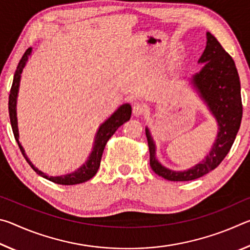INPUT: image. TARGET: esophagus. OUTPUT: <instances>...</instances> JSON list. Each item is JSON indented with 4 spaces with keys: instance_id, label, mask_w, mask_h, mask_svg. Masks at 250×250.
<instances>
[{
    "instance_id": "obj_1",
    "label": "esophagus",
    "mask_w": 250,
    "mask_h": 250,
    "mask_svg": "<svg viewBox=\"0 0 250 250\" xmlns=\"http://www.w3.org/2000/svg\"><path fill=\"white\" fill-rule=\"evenodd\" d=\"M145 111H146V107L142 104H135L133 105V115L135 117L141 116Z\"/></svg>"
}]
</instances>
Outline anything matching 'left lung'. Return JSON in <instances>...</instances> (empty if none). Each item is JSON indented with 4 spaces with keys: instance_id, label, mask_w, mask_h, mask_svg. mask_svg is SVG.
Here are the masks:
<instances>
[{
    "instance_id": "left-lung-1",
    "label": "left lung",
    "mask_w": 250,
    "mask_h": 250,
    "mask_svg": "<svg viewBox=\"0 0 250 250\" xmlns=\"http://www.w3.org/2000/svg\"><path fill=\"white\" fill-rule=\"evenodd\" d=\"M206 47L197 62L203 67L188 78V83L217 124L216 139L205 159L188 170L174 171L166 167L156 158L155 142L150 129L146 126L151 168L168 181H192L216 168L229 152L242 122L240 80L235 62L209 32L206 33Z\"/></svg>"
}]
</instances>
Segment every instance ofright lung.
I'll use <instances>...</instances> for the list:
<instances>
[{
    "label": "right lung",
    "instance_id": "1",
    "mask_svg": "<svg viewBox=\"0 0 250 250\" xmlns=\"http://www.w3.org/2000/svg\"><path fill=\"white\" fill-rule=\"evenodd\" d=\"M32 54V47L28 48L25 54L23 55L22 59H21L19 62L18 68L15 70L14 78H13V83H12L10 97H8V112H10V119H11V125H12V130H13L15 140L18 142L21 151H22V154L24 155L25 160L27 161L29 166L35 171L37 174L45 177L49 181L54 182L56 184H62V185H75V184H80L83 183V182H87L90 180L92 176L96 175L97 171L100 167V161L101 156L104 153V149L105 145H107V141L110 138L112 137V134L116 132L117 129L119 128L131 118V109L130 104H121L119 108H118L115 112L110 116L107 120H104L103 124L99 125L98 130H97V133L94 139V145H92V149L89 156L86 162H84L82 167H79L77 170L68 173V174H62L58 176H49L46 174V173L42 172L39 170L34 164L31 162V160L28 159V156L25 153L24 147L22 146L20 142V133H19V125H18V112H16V104H18V96H19V89H20V83H21V77H22V73L24 67L26 66V62H28V57L31 56Z\"/></svg>",
    "mask_w": 250,
    "mask_h": 250
}]
</instances>
